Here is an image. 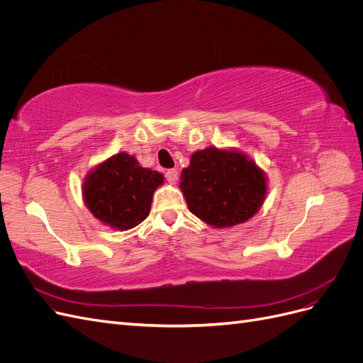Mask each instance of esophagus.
I'll list each match as a JSON object with an SVG mask.
<instances>
[{"instance_id":"34e87169","label":"esophagus","mask_w":363,"mask_h":363,"mask_svg":"<svg viewBox=\"0 0 363 363\" xmlns=\"http://www.w3.org/2000/svg\"><path fill=\"white\" fill-rule=\"evenodd\" d=\"M164 177H167L168 183L174 184L179 179V172H177V169H168L167 172H164Z\"/></svg>"}]
</instances>
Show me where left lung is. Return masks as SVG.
<instances>
[{
	"label": "left lung",
	"instance_id": "left-lung-1",
	"mask_svg": "<svg viewBox=\"0 0 363 363\" xmlns=\"http://www.w3.org/2000/svg\"><path fill=\"white\" fill-rule=\"evenodd\" d=\"M180 180L189 211L216 228L248 221L267 195L265 174L235 150L208 147L195 151Z\"/></svg>",
	"mask_w": 363,
	"mask_h": 363
}]
</instances>
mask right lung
Returning a JSON list of instances; mask_svg holds the SVG:
<instances>
[{
	"mask_svg": "<svg viewBox=\"0 0 363 363\" xmlns=\"http://www.w3.org/2000/svg\"><path fill=\"white\" fill-rule=\"evenodd\" d=\"M162 183L160 172L142 168L133 156L118 152L87 174L84 203L101 223L128 230L148 216L152 194Z\"/></svg>",
	"mask_w": 363,
	"mask_h": 363,
	"instance_id": "obj_1",
	"label": "right lung"
}]
</instances>
